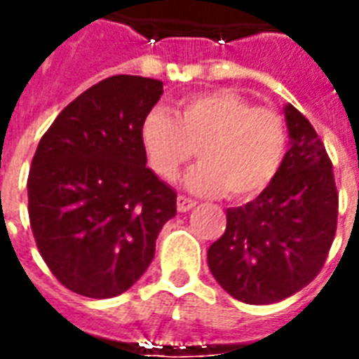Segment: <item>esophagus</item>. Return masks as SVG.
Wrapping results in <instances>:
<instances>
[{
  "label": "esophagus",
  "instance_id": "34e87169",
  "mask_svg": "<svg viewBox=\"0 0 359 359\" xmlns=\"http://www.w3.org/2000/svg\"><path fill=\"white\" fill-rule=\"evenodd\" d=\"M177 208H179L180 213H187L192 208H196V200L192 198H187V196H179V200H177Z\"/></svg>",
  "mask_w": 359,
  "mask_h": 359
}]
</instances>
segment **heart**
Here are the masks:
<instances>
[{
  "instance_id": "1",
  "label": "heart",
  "mask_w": 359,
  "mask_h": 359,
  "mask_svg": "<svg viewBox=\"0 0 359 359\" xmlns=\"http://www.w3.org/2000/svg\"><path fill=\"white\" fill-rule=\"evenodd\" d=\"M142 144L151 171L172 182L194 159L202 163L187 177L190 190L233 200L256 198L269 187L285 161L288 128L273 107L215 90L188 95L177 117L161 109L142 121Z\"/></svg>"
}]
</instances>
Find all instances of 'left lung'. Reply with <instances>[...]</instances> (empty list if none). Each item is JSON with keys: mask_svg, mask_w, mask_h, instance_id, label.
Returning <instances> with one entry per match:
<instances>
[{"mask_svg": "<svg viewBox=\"0 0 359 359\" xmlns=\"http://www.w3.org/2000/svg\"><path fill=\"white\" fill-rule=\"evenodd\" d=\"M290 149L277 177L242 208L226 210L223 236L208 250L213 277L233 298L275 304L323 269L337 233L339 192L316 128L286 107Z\"/></svg>", "mask_w": 359, "mask_h": 359, "instance_id": "8db88e82", "label": "left lung"}]
</instances>
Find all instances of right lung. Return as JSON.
I'll list each match as a JSON object with an SVG mask.
<instances>
[{
	"label": "right lung",
	"instance_id": "add662e5",
	"mask_svg": "<svg viewBox=\"0 0 359 359\" xmlns=\"http://www.w3.org/2000/svg\"><path fill=\"white\" fill-rule=\"evenodd\" d=\"M163 82L115 74L82 92L46 130L28 172L36 246L61 285L118 296L144 275L177 192L146 167L142 121Z\"/></svg>",
	"mask_w": 359,
	"mask_h": 359
}]
</instances>
